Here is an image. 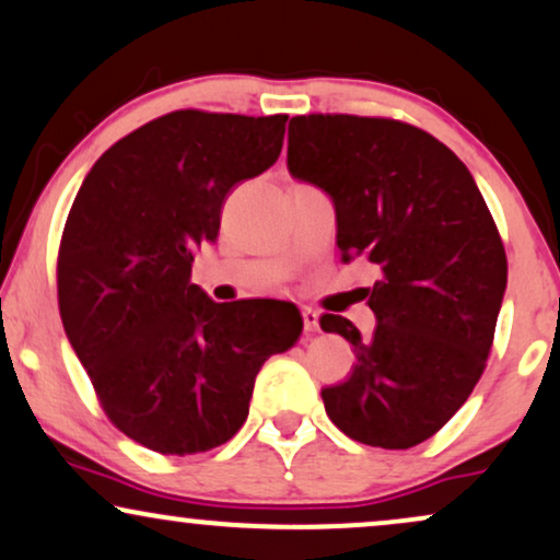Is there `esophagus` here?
<instances>
[{
  "mask_svg": "<svg viewBox=\"0 0 560 560\" xmlns=\"http://www.w3.org/2000/svg\"><path fill=\"white\" fill-rule=\"evenodd\" d=\"M302 319H304V330L315 332L319 327V312L312 307H302Z\"/></svg>",
  "mask_w": 560,
  "mask_h": 560,
  "instance_id": "obj_1",
  "label": "esophagus"
}]
</instances>
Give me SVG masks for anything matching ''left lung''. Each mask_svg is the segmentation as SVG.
Listing matches in <instances>:
<instances>
[{
  "label": "left lung",
  "mask_w": 560,
  "mask_h": 560,
  "mask_svg": "<svg viewBox=\"0 0 560 560\" xmlns=\"http://www.w3.org/2000/svg\"><path fill=\"white\" fill-rule=\"evenodd\" d=\"M289 174L330 194L340 258L382 271L371 335L323 315L353 346L348 382L323 389L348 438L405 451L458 412L483 374L506 289V256L464 161L430 132L384 117L289 122Z\"/></svg>",
  "instance_id": "left-lung-1"
}]
</instances>
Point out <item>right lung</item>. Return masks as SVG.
Returning <instances> with one entry per match:
<instances>
[{
  "instance_id": "1",
  "label": "right lung",
  "mask_w": 560,
  "mask_h": 560,
  "mask_svg": "<svg viewBox=\"0 0 560 560\" xmlns=\"http://www.w3.org/2000/svg\"><path fill=\"white\" fill-rule=\"evenodd\" d=\"M287 115L178 109L117 140L89 171L58 250V307L104 412L163 456L228 443L253 384L300 340L292 302H214L191 284L235 184L264 174Z\"/></svg>"
}]
</instances>
